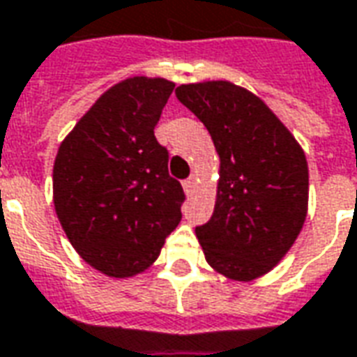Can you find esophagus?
Here are the masks:
<instances>
[{
    "label": "esophagus",
    "instance_id": "obj_1",
    "mask_svg": "<svg viewBox=\"0 0 357 357\" xmlns=\"http://www.w3.org/2000/svg\"><path fill=\"white\" fill-rule=\"evenodd\" d=\"M195 187H197V178H195V176H191V178H187L185 181H183V191H185V195H193Z\"/></svg>",
    "mask_w": 357,
    "mask_h": 357
}]
</instances>
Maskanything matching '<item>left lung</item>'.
<instances>
[{
  "label": "left lung",
  "mask_w": 357,
  "mask_h": 357,
  "mask_svg": "<svg viewBox=\"0 0 357 357\" xmlns=\"http://www.w3.org/2000/svg\"><path fill=\"white\" fill-rule=\"evenodd\" d=\"M178 100L203 121L220 158L211 220L195 228L206 263L236 282L271 273L307 216L305 153L273 109L230 81L181 84Z\"/></svg>",
  "instance_id": "obj_1"
}]
</instances>
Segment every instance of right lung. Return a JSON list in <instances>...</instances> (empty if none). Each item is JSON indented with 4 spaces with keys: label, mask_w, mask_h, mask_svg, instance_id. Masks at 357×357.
<instances>
[{
    "label": "right lung",
    "mask_w": 357,
    "mask_h": 357,
    "mask_svg": "<svg viewBox=\"0 0 357 357\" xmlns=\"http://www.w3.org/2000/svg\"><path fill=\"white\" fill-rule=\"evenodd\" d=\"M174 86L160 77L114 84L57 149L59 224L84 263L109 278L146 271L181 220L185 195L154 137Z\"/></svg>",
    "instance_id": "add662e5"
}]
</instances>
